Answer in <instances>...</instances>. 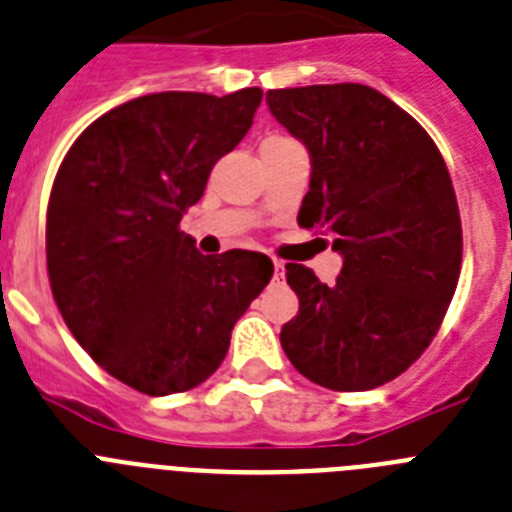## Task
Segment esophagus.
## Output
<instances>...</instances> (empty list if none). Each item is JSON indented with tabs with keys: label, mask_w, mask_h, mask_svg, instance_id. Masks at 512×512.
Instances as JSON below:
<instances>
[{
	"label": "esophagus",
	"mask_w": 512,
	"mask_h": 512,
	"mask_svg": "<svg viewBox=\"0 0 512 512\" xmlns=\"http://www.w3.org/2000/svg\"><path fill=\"white\" fill-rule=\"evenodd\" d=\"M285 277V264L282 261H274V279Z\"/></svg>",
	"instance_id": "1"
}]
</instances>
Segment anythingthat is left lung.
Instances as JSON below:
<instances>
[{
    "label": "left lung",
    "instance_id": "1",
    "mask_svg": "<svg viewBox=\"0 0 512 512\" xmlns=\"http://www.w3.org/2000/svg\"><path fill=\"white\" fill-rule=\"evenodd\" d=\"M266 103L310 152L300 227L331 235L344 259L334 285L285 266L300 310L279 342L318 386H383L430 347L461 274V217L443 155L368 85L269 90Z\"/></svg>",
    "mask_w": 512,
    "mask_h": 512
}]
</instances>
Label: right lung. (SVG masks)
I'll list each match as a JSON object with an SVG mask.
<instances>
[{
	"label": "right lung",
	"instance_id": "right-lung-1",
	"mask_svg": "<svg viewBox=\"0 0 512 512\" xmlns=\"http://www.w3.org/2000/svg\"><path fill=\"white\" fill-rule=\"evenodd\" d=\"M261 95L134 98L87 126L56 173L46 214L54 300L87 355L139 393L207 381L272 279L264 253L202 256L178 227L214 163L246 137Z\"/></svg>",
	"mask_w": 512,
	"mask_h": 512
}]
</instances>
